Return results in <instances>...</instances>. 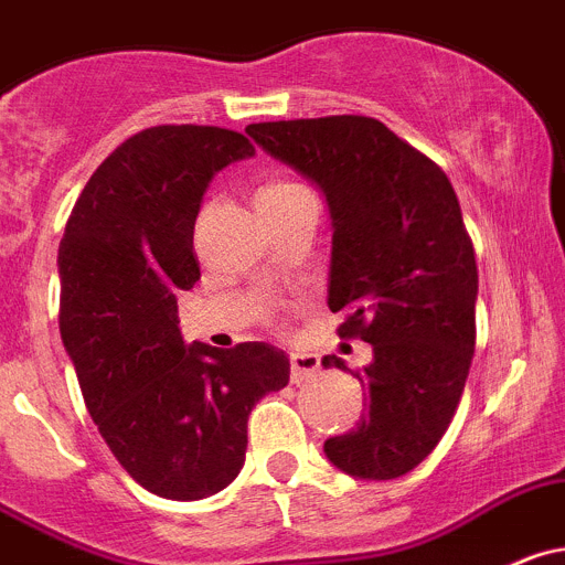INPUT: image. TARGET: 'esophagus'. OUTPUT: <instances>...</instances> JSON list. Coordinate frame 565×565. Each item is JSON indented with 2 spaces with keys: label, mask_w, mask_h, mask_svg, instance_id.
Instances as JSON below:
<instances>
[{
  "label": "esophagus",
  "mask_w": 565,
  "mask_h": 565,
  "mask_svg": "<svg viewBox=\"0 0 565 565\" xmlns=\"http://www.w3.org/2000/svg\"><path fill=\"white\" fill-rule=\"evenodd\" d=\"M321 360L319 354H308V352H297L291 354V383H308L319 374Z\"/></svg>",
  "instance_id": "34e87169"
}]
</instances>
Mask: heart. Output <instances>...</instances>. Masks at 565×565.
I'll use <instances>...</instances> for the list:
<instances>
[{
    "instance_id": "1",
    "label": "heart",
    "mask_w": 565,
    "mask_h": 565,
    "mask_svg": "<svg viewBox=\"0 0 565 565\" xmlns=\"http://www.w3.org/2000/svg\"><path fill=\"white\" fill-rule=\"evenodd\" d=\"M299 193H305V188L297 185V182L268 180L255 191V205H274V202H286V199L299 196Z\"/></svg>"
}]
</instances>
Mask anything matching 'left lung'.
Wrapping results in <instances>:
<instances>
[{
	"mask_svg": "<svg viewBox=\"0 0 565 565\" xmlns=\"http://www.w3.org/2000/svg\"><path fill=\"white\" fill-rule=\"evenodd\" d=\"M246 132L324 196L327 305L347 316L343 338L372 343V363L354 374L366 413L324 440L327 460L360 480L407 475L447 433L475 354L477 260L458 193L377 118L263 121ZM321 366L349 372L335 354Z\"/></svg>",
	"mask_w": 565,
	"mask_h": 565,
	"instance_id": "1",
	"label": "left lung"
}]
</instances>
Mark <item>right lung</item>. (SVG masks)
I'll return each instance as SVG.
<instances>
[{"label":"right lung","mask_w":565,"mask_h":565,"mask_svg":"<svg viewBox=\"0 0 565 565\" xmlns=\"http://www.w3.org/2000/svg\"><path fill=\"white\" fill-rule=\"evenodd\" d=\"M255 154L241 132L163 125L127 138L68 216L61 338L116 460L177 502L218 493L246 458V418L291 363L271 343H185L177 294L193 288V224L222 169Z\"/></svg>","instance_id":"right-lung-1"}]
</instances>
